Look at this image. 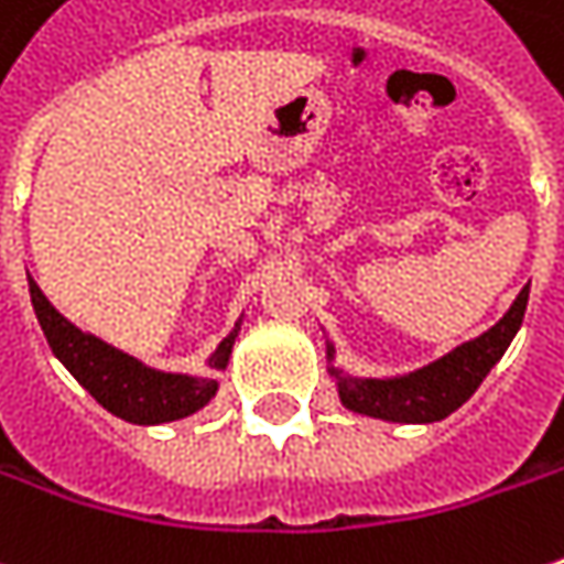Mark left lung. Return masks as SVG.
Wrapping results in <instances>:
<instances>
[{
  "label": "left lung",
  "instance_id": "left-lung-1",
  "mask_svg": "<svg viewBox=\"0 0 564 564\" xmlns=\"http://www.w3.org/2000/svg\"><path fill=\"white\" fill-rule=\"evenodd\" d=\"M527 296H530V283L518 293L514 306L505 312L499 325H492L486 334H479L477 340L460 344L448 356L429 362L410 376H401V379H350V376L330 369V376L337 379V388H340V401L354 413L391 420V423L445 420L477 391L479 381L486 379L489 369L502 359L511 337L524 322ZM334 350L328 347V356Z\"/></svg>",
  "mask_w": 564,
  "mask_h": 564
}]
</instances>
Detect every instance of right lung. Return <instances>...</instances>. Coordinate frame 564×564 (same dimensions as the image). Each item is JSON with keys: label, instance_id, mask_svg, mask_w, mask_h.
Here are the masks:
<instances>
[{"label": "right lung", "instance_id": "right-lung-1", "mask_svg": "<svg viewBox=\"0 0 564 564\" xmlns=\"http://www.w3.org/2000/svg\"><path fill=\"white\" fill-rule=\"evenodd\" d=\"M31 283V303L37 312L40 328L46 334V344L59 356L62 366L90 391V398L104 410H110L112 416L126 423H138V426H158V423L192 416L214 398L217 391L214 379L148 369L135 356L122 354L110 344H104L100 337L75 328L68 318H62L59 312L50 306V300L40 293L37 283ZM234 337L236 330L230 337H224V344L214 350L210 369L227 366Z\"/></svg>", "mask_w": 564, "mask_h": 564}]
</instances>
